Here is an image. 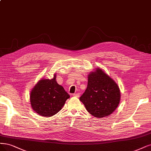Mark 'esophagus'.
I'll use <instances>...</instances> for the list:
<instances>
[{"mask_svg": "<svg viewBox=\"0 0 151 151\" xmlns=\"http://www.w3.org/2000/svg\"><path fill=\"white\" fill-rule=\"evenodd\" d=\"M73 96L74 97H79V93H74L73 94Z\"/></svg>", "mask_w": 151, "mask_h": 151, "instance_id": "1", "label": "esophagus"}]
</instances>
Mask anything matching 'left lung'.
<instances>
[{
	"label": "left lung",
	"mask_w": 151,
	"mask_h": 151,
	"mask_svg": "<svg viewBox=\"0 0 151 151\" xmlns=\"http://www.w3.org/2000/svg\"><path fill=\"white\" fill-rule=\"evenodd\" d=\"M120 99V90L115 81L97 68L88 76L87 89L79 99L92 116L101 118L116 110Z\"/></svg>",
	"instance_id": "obj_1"
}]
</instances>
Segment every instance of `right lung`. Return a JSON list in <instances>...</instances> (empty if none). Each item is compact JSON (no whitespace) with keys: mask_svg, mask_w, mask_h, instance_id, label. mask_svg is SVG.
<instances>
[{"mask_svg":"<svg viewBox=\"0 0 151 151\" xmlns=\"http://www.w3.org/2000/svg\"><path fill=\"white\" fill-rule=\"evenodd\" d=\"M70 96L55 81L42 79L35 86L30 92V101L34 110L44 117H51L63 107Z\"/></svg>","mask_w":151,"mask_h":151,"instance_id":"right-lung-1","label":"right lung"}]
</instances>
